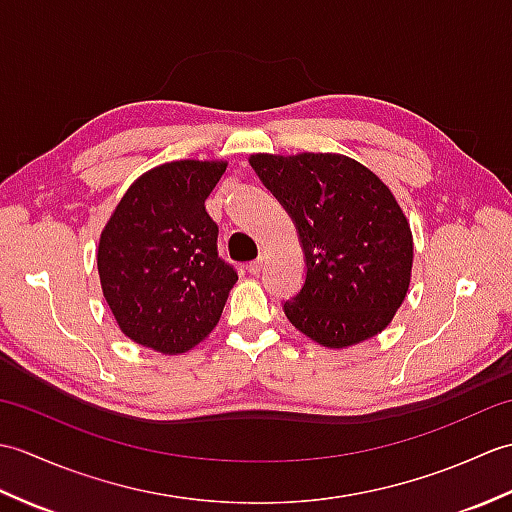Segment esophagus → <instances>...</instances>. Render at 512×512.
<instances>
[{"label":"esophagus","instance_id":"34e87169","mask_svg":"<svg viewBox=\"0 0 512 512\" xmlns=\"http://www.w3.org/2000/svg\"><path fill=\"white\" fill-rule=\"evenodd\" d=\"M262 268H264V257H257L255 262L248 264V273L250 275H259V273H262Z\"/></svg>","mask_w":512,"mask_h":512}]
</instances>
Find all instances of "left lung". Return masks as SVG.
<instances>
[{
  "instance_id": "left-lung-1",
  "label": "left lung",
  "mask_w": 512,
  "mask_h": 512,
  "mask_svg": "<svg viewBox=\"0 0 512 512\" xmlns=\"http://www.w3.org/2000/svg\"><path fill=\"white\" fill-rule=\"evenodd\" d=\"M297 226L306 281L284 303L288 321L323 347L383 332L405 301L413 237L394 193L341 154L248 158Z\"/></svg>"
}]
</instances>
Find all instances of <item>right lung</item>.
I'll return each instance as SVG.
<instances>
[{
    "label": "right lung",
    "instance_id": "1",
    "mask_svg": "<svg viewBox=\"0 0 512 512\" xmlns=\"http://www.w3.org/2000/svg\"><path fill=\"white\" fill-rule=\"evenodd\" d=\"M224 160H176L143 173L107 220L96 264L118 328L160 354L204 341L222 317L237 273L217 255L206 198Z\"/></svg>",
    "mask_w": 512,
    "mask_h": 512
}]
</instances>
